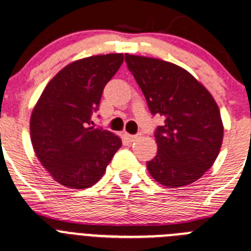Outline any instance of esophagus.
Returning a JSON list of instances; mask_svg holds the SVG:
<instances>
[{"label": "esophagus", "mask_w": 251, "mask_h": 251, "mask_svg": "<svg viewBox=\"0 0 251 251\" xmlns=\"http://www.w3.org/2000/svg\"><path fill=\"white\" fill-rule=\"evenodd\" d=\"M124 137L127 138L129 142H134V140L138 138V135H132V134H128V133H124Z\"/></svg>", "instance_id": "34e87169"}]
</instances>
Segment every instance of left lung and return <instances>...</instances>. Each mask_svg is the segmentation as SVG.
<instances>
[{
	"label": "left lung",
	"mask_w": 251,
	"mask_h": 251,
	"mask_svg": "<svg viewBox=\"0 0 251 251\" xmlns=\"http://www.w3.org/2000/svg\"><path fill=\"white\" fill-rule=\"evenodd\" d=\"M126 61L151 114L165 117L155 130L157 152L147 163L148 171L169 188L195 182L221 150L224 128L218 104L200 81L175 64L130 54Z\"/></svg>",
	"instance_id": "1"
}]
</instances>
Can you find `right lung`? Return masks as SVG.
<instances>
[{"mask_svg":"<svg viewBox=\"0 0 251 251\" xmlns=\"http://www.w3.org/2000/svg\"><path fill=\"white\" fill-rule=\"evenodd\" d=\"M122 63L123 54H107L69 64L49 81L33 108V149L60 185L91 187L122 147L118 135L91 127L104 86Z\"/></svg>","mask_w":251,"mask_h":251,"instance_id":"obj_1","label":"right lung"}]
</instances>
